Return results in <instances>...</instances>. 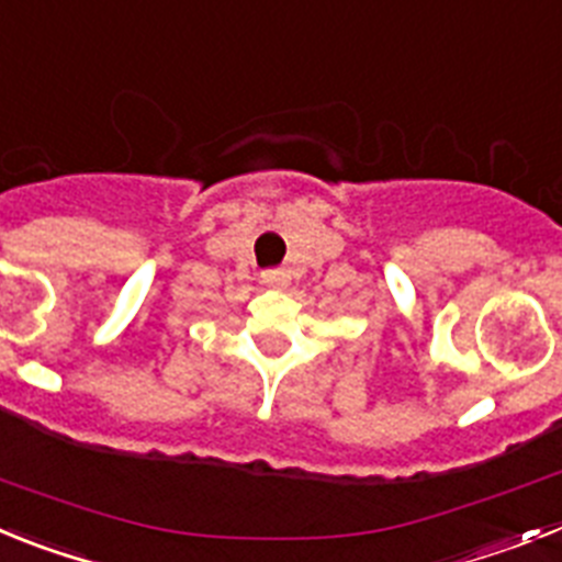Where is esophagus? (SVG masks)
Segmentation results:
<instances>
[{
    "instance_id": "esophagus-1",
    "label": "esophagus",
    "mask_w": 562,
    "mask_h": 562,
    "mask_svg": "<svg viewBox=\"0 0 562 562\" xmlns=\"http://www.w3.org/2000/svg\"><path fill=\"white\" fill-rule=\"evenodd\" d=\"M261 281H265L267 286H286V281H290V272L281 270V267H270V270L261 272Z\"/></svg>"
}]
</instances>
